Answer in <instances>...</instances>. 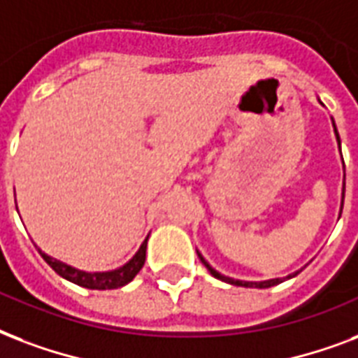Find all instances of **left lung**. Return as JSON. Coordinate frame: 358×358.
Listing matches in <instances>:
<instances>
[{
  "instance_id": "8db88e82",
  "label": "left lung",
  "mask_w": 358,
  "mask_h": 358,
  "mask_svg": "<svg viewBox=\"0 0 358 358\" xmlns=\"http://www.w3.org/2000/svg\"><path fill=\"white\" fill-rule=\"evenodd\" d=\"M332 124H334V121H332ZM334 134H336L338 145H340V136H338L336 127H334ZM343 194H345V176H343V192H342V198H343ZM342 205H343V203H342ZM340 215H342V207H340ZM198 256H199V259H201V263H203L205 267H207V271H209V273L213 274L215 278L222 280V282H228V284H231V285H243V287H259V289H265V287H273V285H276V284H282V282H284L285 278H293V276H297V274H299V271H297V273L289 274V276H285V278L263 280V282H245V280H235V278H229V276H224V274H220V273H218V271H215V268L210 267L209 263L205 262L203 256H201L199 252H198Z\"/></svg>"
}]
</instances>
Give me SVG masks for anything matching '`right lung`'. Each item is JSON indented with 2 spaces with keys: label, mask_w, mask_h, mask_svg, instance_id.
I'll use <instances>...</instances> for the list:
<instances>
[{
  "label": "right lung",
  "mask_w": 358,
  "mask_h": 358,
  "mask_svg": "<svg viewBox=\"0 0 358 358\" xmlns=\"http://www.w3.org/2000/svg\"><path fill=\"white\" fill-rule=\"evenodd\" d=\"M148 239L149 237H145V241L141 243L140 250L136 252L134 257L129 263H124L123 267L115 268V271H106V273H85V271H80V268L71 267V265L59 262V259L50 257L43 250L38 252L44 257V262L48 263L55 273L63 276L65 280H69V282H73V284L87 287V289H117V287H123L124 284H129L130 280L134 278L136 274L140 273V268L143 267L145 250H148Z\"/></svg>",
  "instance_id": "add662e5"
}]
</instances>
